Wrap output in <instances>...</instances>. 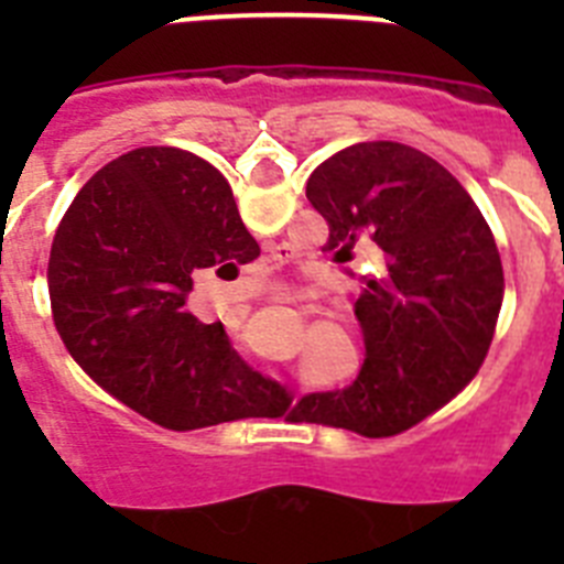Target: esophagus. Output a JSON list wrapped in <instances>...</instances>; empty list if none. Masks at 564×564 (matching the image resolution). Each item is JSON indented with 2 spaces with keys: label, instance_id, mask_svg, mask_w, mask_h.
<instances>
[{
  "label": "esophagus",
  "instance_id": "esophagus-1",
  "mask_svg": "<svg viewBox=\"0 0 564 564\" xmlns=\"http://www.w3.org/2000/svg\"><path fill=\"white\" fill-rule=\"evenodd\" d=\"M273 259H279V262H288V259H291V248H285V246H276L273 248ZM268 293H271V299L273 302H293V296H291V291H288V288H279V285H273V288H268Z\"/></svg>",
  "mask_w": 564,
  "mask_h": 564
}]
</instances>
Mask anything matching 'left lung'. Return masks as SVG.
<instances>
[{
  "mask_svg": "<svg viewBox=\"0 0 564 564\" xmlns=\"http://www.w3.org/2000/svg\"><path fill=\"white\" fill-rule=\"evenodd\" d=\"M330 226L325 251L350 262L376 242L356 318L364 364L344 390L311 392L293 421L390 437L441 410L480 370L502 302L495 234L452 172L392 141L352 143L307 181Z\"/></svg>",
  "mask_w": 564,
  "mask_h": 564,
  "instance_id": "obj_1",
  "label": "left lung"
}]
</instances>
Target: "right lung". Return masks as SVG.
Wrapping results in <instances>:
<instances>
[{"mask_svg":"<svg viewBox=\"0 0 564 564\" xmlns=\"http://www.w3.org/2000/svg\"><path fill=\"white\" fill-rule=\"evenodd\" d=\"M259 257L228 181L186 149L143 147L98 169L69 203L50 248L53 322L69 356L109 395L166 430L276 417L291 395L251 370L220 322L186 299Z\"/></svg>","mask_w":564,"mask_h":564,"instance_id":"obj_1","label":"right lung"}]
</instances>
